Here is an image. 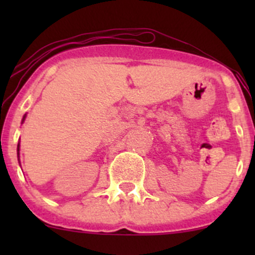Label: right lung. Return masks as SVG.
Listing matches in <instances>:
<instances>
[{"label":"right lung","instance_id":"obj_1","mask_svg":"<svg viewBox=\"0 0 255 255\" xmlns=\"http://www.w3.org/2000/svg\"><path fill=\"white\" fill-rule=\"evenodd\" d=\"M25 119H26V115H24V118H22V121H21V124L22 122L25 121ZM16 151H17V158H19V151H20V144H17V148H16ZM19 163H20V159H19Z\"/></svg>","mask_w":255,"mask_h":255}]
</instances>
